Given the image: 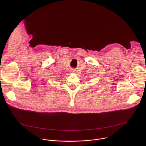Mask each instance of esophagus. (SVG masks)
<instances>
[{
	"instance_id": "1",
	"label": "esophagus",
	"mask_w": 146,
	"mask_h": 146,
	"mask_svg": "<svg viewBox=\"0 0 146 146\" xmlns=\"http://www.w3.org/2000/svg\"><path fill=\"white\" fill-rule=\"evenodd\" d=\"M70 71H71L70 72H72V73H74L76 71V69H72V70H70Z\"/></svg>"
}]
</instances>
